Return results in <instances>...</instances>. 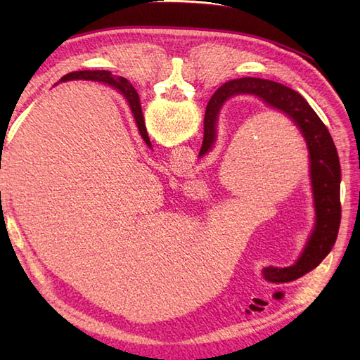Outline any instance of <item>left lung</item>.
Returning a JSON list of instances; mask_svg holds the SVG:
<instances>
[{
  "mask_svg": "<svg viewBox=\"0 0 360 360\" xmlns=\"http://www.w3.org/2000/svg\"><path fill=\"white\" fill-rule=\"evenodd\" d=\"M240 94L257 96L267 106L286 114L307 141L309 178L316 209L314 231L309 236L307 248L294 264L286 267L269 266L263 271L266 280L272 283H289L316 269L330 254L338 238L342 215V173L338 150L323 122L297 91L272 80L243 77L224 83L209 101L204 116V139L200 156H204L217 141V122L221 106L227 98Z\"/></svg>",
  "mask_w": 360,
  "mask_h": 360,
  "instance_id": "left-lung-1",
  "label": "left lung"
}]
</instances>
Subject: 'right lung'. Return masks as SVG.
<instances>
[{"label":"right lung","mask_w":360,"mask_h":360,"mask_svg":"<svg viewBox=\"0 0 360 360\" xmlns=\"http://www.w3.org/2000/svg\"><path fill=\"white\" fill-rule=\"evenodd\" d=\"M68 80H94V82H103V83H110L111 86L116 88L119 93L127 98V102L131 108L133 116L136 119L137 128H139V133L142 136V139L145 143L151 147L150 137L147 133V128H145V122L142 116V108H141V101H139V94L134 89V86L124 77H114L111 75L110 71H75L63 75L60 82H68Z\"/></svg>","instance_id":"add662e5"}]
</instances>
